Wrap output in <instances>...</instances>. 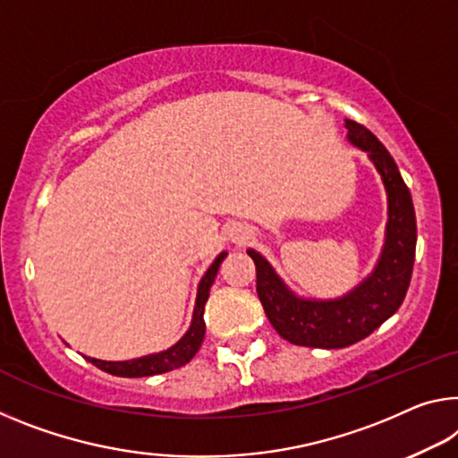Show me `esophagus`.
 Wrapping results in <instances>:
<instances>
[{
	"label": "esophagus",
	"mask_w": 458,
	"mask_h": 458,
	"mask_svg": "<svg viewBox=\"0 0 458 458\" xmlns=\"http://www.w3.org/2000/svg\"><path fill=\"white\" fill-rule=\"evenodd\" d=\"M228 238H230L232 244L242 246V244H246L252 238V230L249 226H244V224H236V226L230 230Z\"/></svg>",
	"instance_id": "esophagus-1"
}]
</instances>
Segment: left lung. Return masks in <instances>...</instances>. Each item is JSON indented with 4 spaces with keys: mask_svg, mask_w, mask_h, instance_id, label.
<instances>
[{
    "mask_svg": "<svg viewBox=\"0 0 458 458\" xmlns=\"http://www.w3.org/2000/svg\"><path fill=\"white\" fill-rule=\"evenodd\" d=\"M348 142L365 150L387 193L386 242L371 275L336 300H308L285 285L271 263L249 249L257 267V293L265 314L281 338L297 346L344 348L367 338L395 314L408 293L416 257V212L408 185L371 130L346 120Z\"/></svg>",
    "mask_w": 458,
    "mask_h": 458,
    "instance_id": "obj_1",
    "label": "left lung"
}]
</instances>
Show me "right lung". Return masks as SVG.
Wrapping results in <instances>:
<instances>
[{
  "instance_id": "obj_1",
  "label": "right lung",
  "mask_w": 458,
  "mask_h": 458,
  "mask_svg": "<svg viewBox=\"0 0 458 458\" xmlns=\"http://www.w3.org/2000/svg\"><path fill=\"white\" fill-rule=\"evenodd\" d=\"M228 257V252H220L208 268L206 275H203L199 285H198V297H195V308H193V318L190 324V330H187L183 336H181L179 343L173 344L171 348L161 352H152L147 357L140 359H130V360H101V359H91L85 357L91 365H96L101 371L115 375V377H150V375H161L166 371H173V369H179L190 362L195 352L199 351L203 343V336H206V322H203V308H206V301L209 297V287L217 275V268H220L222 260Z\"/></svg>"
}]
</instances>
